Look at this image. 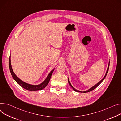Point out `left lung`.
<instances>
[{
    "instance_id": "left-lung-1",
    "label": "left lung",
    "mask_w": 121,
    "mask_h": 121,
    "mask_svg": "<svg viewBox=\"0 0 121 121\" xmlns=\"http://www.w3.org/2000/svg\"><path fill=\"white\" fill-rule=\"evenodd\" d=\"M109 63H108V69H107V71H106V74H105V75L104 76V77H103V78L100 81H99L98 83H97V84H95L94 86H92L90 88H89V89L88 90H86V91H79V90H76V89H75V88H74L73 87V86H72V85H71V84H70V81H69V78H68V82H69V85L70 86L73 88V90L74 91H77V92H82V93H85V92H90V91H92V90H94L95 88H96V87H97L102 82H103V80L104 79V78H105V77H106V76H107V73H108V69H109Z\"/></svg>"
}]
</instances>
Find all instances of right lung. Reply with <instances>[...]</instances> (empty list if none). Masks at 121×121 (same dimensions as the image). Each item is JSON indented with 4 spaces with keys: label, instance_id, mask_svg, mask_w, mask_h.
I'll use <instances>...</instances> for the list:
<instances>
[{
    "label": "right lung",
    "instance_id": "obj_1",
    "mask_svg": "<svg viewBox=\"0 0 121 121\" xmlns=\"http://www.w3.org/2000/svg\"><path fill=\"white\" fill-rule=\"evenodd\" d=\"M9 68H10V70L11 72V75L13 78V79L15 80L19 85H20L21 87L24 88V89H26L28 91H39V90H42L43 88H44L49 83L50 79L51 78L52 75L53 70H54L55 69H53L52 70H51V71L50 72L49 74H48L47 76V78L45 79L44 81L41 83L39 85H31L30 84L27 83L25 82H24L22 80L19 79L17 75H15L14 73V72L13 71V69L12 67V65H11V54L10 55V58H9Z\"/></svg>",
    "mask_w": 121,
    "mask_h": 121
}]
</instances>
